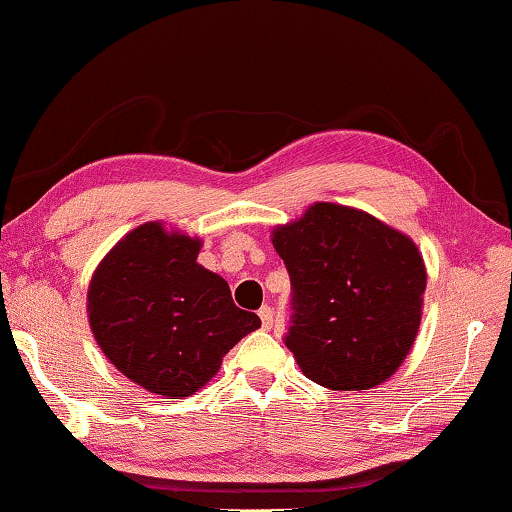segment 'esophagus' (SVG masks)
Wrapping results in <instances>:
<instances>
[{
    "label": "esophagus",
    "instance_id": "1",
    "mask_svg": "<svg viewBox=\"0 0 512 512\" xmlns=\"http://www.w3.org/2000/svg\"><path fill=\"white\" fill-rule=\"evenodd\" d=\"M259 318H262V327L264 329H271L273 327V309L264 305L262 309H259Z\"/></svg>",
    "mask_w": 512,
    "mask_h": 512
}]
</instances>
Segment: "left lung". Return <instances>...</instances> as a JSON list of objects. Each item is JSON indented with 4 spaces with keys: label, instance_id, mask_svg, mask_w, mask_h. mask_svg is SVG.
Masks as SVG:
<instances>
[{
    "label": "left lung",
    "instance_id": "obj_1",
    "mask_svg": "<svg viewBox=\"0 0 512 512\" xmlns=\"http://www.w3.org/2000/svg\"><path fill=\"white\" fill-rule=\"evenodd\" d=\"M291 277L284 343L332 391H368L402 366L422 318L427 271L418 246L368 212L314 203L273 230Z\"/></svg>",
    "mask_w": 512,
    "mask_h": 512
}]
</instances>
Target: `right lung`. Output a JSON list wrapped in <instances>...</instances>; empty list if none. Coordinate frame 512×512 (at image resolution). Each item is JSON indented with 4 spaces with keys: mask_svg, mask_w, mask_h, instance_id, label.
<instances>
[{
    "mask_svg": "<svg viewBox=\"0 0 512 512\" xmlns=\"http://www.w3.org/2000/svg\"><path fill=\"white\" fill-rule=\"evenodd\" d=\"M201 239L144 223L101 259L88 289L94 339L144 391L183 400L203 388L262 325L232 302L228 282L196 262Z\"/></svg>",
    "mask_w": 512,
    "mask_h": 512,
    "instance_id": "1",
    "label": "right lung"
}]
</instances>
